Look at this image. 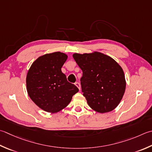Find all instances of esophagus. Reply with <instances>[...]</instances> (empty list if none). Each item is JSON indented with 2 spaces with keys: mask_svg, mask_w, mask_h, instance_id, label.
<instances>
[{
  "mask_svg": "<svg viewBox=\"0 0 152 152\" xmlns=\"http://www.w3.org/2000/svg\"><path fill=\"white\" fill-rule=\"evenodd\" d=\"M75 85L77 86V87L78 88V89L80 90V89H81V88H80V83L78 82H75Z\"/></svg>",
  "mask_w": 152,
  "mask_h": 152,
  "instance_id": "esophagus-1",
  "label": "esophagus"
}]
</instances>
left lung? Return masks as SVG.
<instances>
[{
  "label": "left lung",
  "instance_id": "left-lung-1",
  "mask_svg": "<svg viewBox=\"0 0 152 152\" xmlns=\"http://www.w3.org/2000/svg\"><path fill=\"white\" fill-rule=\"evenodd\" d=\"M82 70V91L88 104L96 112L105 113L117 107L125 91L126 81L121 66L101 53L73 55Z\"/></svg>",
  "mask_w": 152,
  "mask_h": 152
}]
</instances>
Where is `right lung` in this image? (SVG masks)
Here are the masks:
<instances>
[{
    "label": "right lung",
    "instance_id": "obj_1",
    "mask_svg": "<svg viewBox=\"0 0 152 152\" xmlns=\"http://www.w3.org/2000/svg\"><path fill=\"white\" fill-rule=\"evenodd\" d=\"M67 55L55 52L39 56L34 61L26 77L27 91L36 105L49 113L61 111L79 91L67 81L61 68Z\"/></svg>",
    "mask_w": 152,
    "mask_h": 152
}]
</instances>
